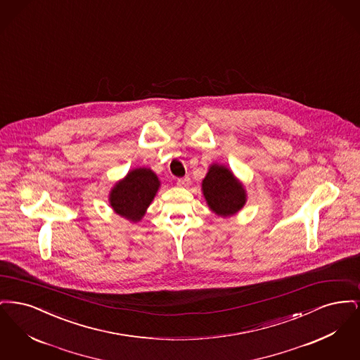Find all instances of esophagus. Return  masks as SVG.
Masks as SVG:
<instances>
[{
  "label": "esophagus",
  "mask_w": 360,
  "mask_h": 360,
  "mask_svg": "<svg viewBox=\"0 0 360 360\" xmlns=\"http://www.w3.org/2000/svg\"><path fill=\"white\" fill-rule=\"evenodd\" d=\"M176 185H178V186H182V188H188V185H190V176L186 175V176H184V178H178Z\"/></svg>",
  "instance_id": "34e87169"
}]
</instances>
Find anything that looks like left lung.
Segmentation results:
<instances>
[{"label": "left lung", "mask_w": 360, "mask_h": 360, "mask_svg": "<svg viewBox=\"0 0 360 360\" xmlns=\"http://www.w3.org/2000/svg\"><path fill=\"white\" fill-rule=\"evenodd\" d=\"M202 191L209 207L223 217L235 214L245 204L243 185L224 166L213 165L209 169L202 181Z\"/></svg>", "instance_id": "1"}]
</instances>
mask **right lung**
<instances>
[{
  "mask_svg": "<svg viewBox=\"0 0 360 360\" xmlns=\"http://www.w3.org/2000/svg\"><path fill=\"white\" fill-rule=\"evenodd\" d=\"M159 179L150 169H136L128 172L110 193V205L117 214L139 221L154 200Z\"/></svg>",
  "mask_w": 360,
  "mask_h": 360,
  "instance_id": "obj_1",
  "label": "right lung"
}]
</instances>
